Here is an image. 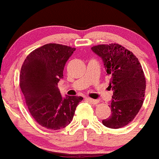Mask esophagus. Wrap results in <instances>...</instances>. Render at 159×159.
<instances>
[{
  "mask_svg": "<svg viewBox=\"0 0 159 159\" xmlns=\"http://www.w3.org/2000/svg\"><path fill=\"white\" fill-rule=\"evenodd\" d=\"M87 99V101L89 102H90V103H92V104H97L98 103V100H95V99H92V98H86Z\"/></svg>",
  "mask_w": 159,
  "mask_h": 159,
  "instance_id": "obj_1",
  "label": "esophagus"
}]
</instances>
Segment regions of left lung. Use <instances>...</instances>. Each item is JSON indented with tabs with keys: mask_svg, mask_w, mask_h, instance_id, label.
<instances>
[{
	"mask_svg": "<svg viewBox=\"0 0 159 159\" xmlns=\"http://www.w3.org/2000/svg\"><path fill=\"white\" fill-rule=\"evenodd\" d=\"M92 51L102 58L109 86L113 90L109 103L111 114L102 120L111 129L124 127L131 122L141 108L145 93L146 81L138 58L117 43L93 47Z\"/></svg>",
	"mask_w": 159,
	"mask_h": 159,
	"instance_id": "8db88e82",
	"label": "left lung"
}]
</instances>
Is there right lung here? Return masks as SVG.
Wrapping results in <instances>:
<instances>
[{"label":"right lung","instance_id":"1","mask_svg":"<svg viewBox=\"0 0 159 159\" xmlns=\"http://www.w3.org/2000/svg\"><path fill=\"white\" fill-rule=\"evenodd\" d=\"M75 48L48 43L33 51L24 61L20 86L28 108L39 125L49 130H60L69 125L83 98H63L57 84Z\"/></svg>","mask_w":159,"mask_h":159}]
</instances>
